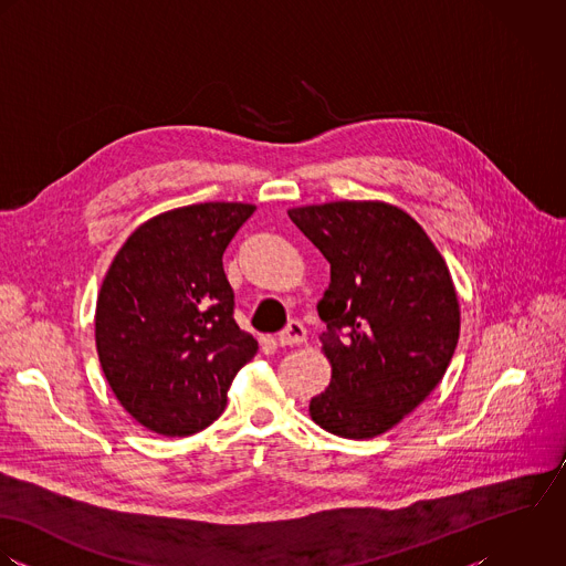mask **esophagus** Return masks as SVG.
<instances>
[{
    "instance_id": "34e87169",
    "label": "esophagus",
    "mask_w": 566,
    "mask_h": 566,
    "mask_svg": "<svg viewBox=\"0 0 566 566\" xmlns=\"http://www.w3.org/2000/svg\"><path fill=\"white\" fill-rule=\"evenodd\" d=\"M306 340V328L300 322H289L286 328L277 335L280 345H302Z\"/></svg>"
}]
</instances>
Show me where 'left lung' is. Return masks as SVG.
Masks as SVG:
<instances>
[{
	"instance_id": "left-lung-1",
	"label": "left lung",
	"mask_w": 566,
	"mask_h": 566,
	"mask_svg": "<svg viewBox=\"0 0 566 566\" xmlns=\"http://www.w3.org/2000/svg\"><path fill=\"white\" fill-rule=\"evenodd\" d=\"M331 262L317 304L322 352L333 365L311 418L347 440L394 429L440 385L459 339L451 271L427 231L382 201L289 210Z\"/></svg>"
}]
</instances>
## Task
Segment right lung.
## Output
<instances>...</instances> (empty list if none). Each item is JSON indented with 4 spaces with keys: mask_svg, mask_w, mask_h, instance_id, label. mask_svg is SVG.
<instances>
[{
    "mask_svg": "<svg viewBox=\"0 0 566 566\" xmlns=\"http://www.w3.org/2000/svg\"><path fill=\"white\" fill-rule=\"evenodd\" d=\"M255 212L197 203L153 217L115 253L96 304L105 378L142 427L188 438L226 411L227 389L258 340L233 319L223 253Z\"/></svg>",
    "mask_w": 566,
    "mask_h": 566,
    "instance_id": "1",
    "label": "right lung"
}]
</instances>
